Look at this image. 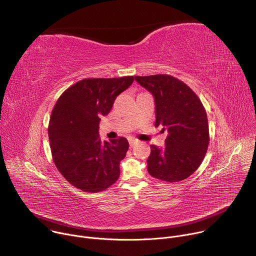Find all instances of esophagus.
Segmentation results:
<instances>
[{
  "mask_svg": "<svg viewBox=\"0 0 256 256\" xmlns=\"http://www.w3.org/2000/svg\"><path fill=\"white\" fill-rule=\"evenodd\" d=\"M136 144H138V140H134V138L130 140V148H132Z\"/></svg>",
  "mask_w": 256,
  "mask_h": 256,
  "instance_id": "esophagus-1",
  "label": "esophagus"
}]
</instances>
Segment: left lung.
<instances>
[{
    "label": "left lung",
    "mask_w": 256,
    "mask_h": 256,
    "mask_svg": "<svg viewBox=\"0 0 256 256\" xmlns=\"http://www.w3.org/2000/svg\"><path fill=\"white\" fill-rule=\"evenodd\" d=\"M155 98L156 122L167 130L165 147L151 144L147 160L151 176L177 182L190 177L202 164L210 142L206 109L198 95L171 75L134 76Z\"/></svg>",
    "instance_id": "8db88e82"
}]
</instances>
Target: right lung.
Instances as JSON below:
<instances>
[{
  "mask_svg": "<svg viewBox=\"0 0 256 256\" xmlns=\"http://www.w3.org/2000/svg\"><path fill=\"white\" fill-rule=\"evenodd\" d=\"M134 80L132 76L83 79L68 87L54 104L48 124L52 160L66 180L78 190L99 192L118 179L128 142L120 136L102 142L99 122Z\"/></svg>",
  "mask_w": 256,
  "mask_h": 256,
  "instance_id": "right-lung-1",
  "label": "right lung"
}]
</instances>
